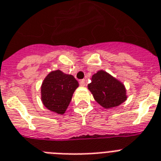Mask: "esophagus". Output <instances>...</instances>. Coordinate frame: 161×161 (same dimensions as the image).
Returning a JSON list of instances; mask_svg holds the SVG:
<instances>
[{"label":"esophagus","instance_id":"obj_1","mask_svg":"<svg viewBox=\"0 0 161 161\" xmlns=\"http://www.w3.org/2000/svg\"><path fill=\"white\" fill-rule=\"evenodd\" d=\"M80 85L81 86H85L86 85V80H80Z\"/></svg>","mask_w":161,"mask_h":161}]
</instances>
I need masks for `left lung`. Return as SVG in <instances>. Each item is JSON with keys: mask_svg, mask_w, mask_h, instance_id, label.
I'll list each match as a JSON object with an SVG mask.
<instances>
[{"mask_svg": "<svg viewBox=\"0 0 161 161\" xmlns=\"http://www.w3.org/2000/svg\"><path fill=\"white\" fill-rule=\"evenodd\" d=\"M88 89L97 103L105 108L119 106L127 99L124 86L106 71H99L93 75Z\"/></svg>", "mask_w": 161, "mask_h": 161, "instance_id": "left-lung-1", "label": "left lung"}]
</instances>
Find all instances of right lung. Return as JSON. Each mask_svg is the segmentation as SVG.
Returning a JSON list of instances; mask_svg holds the SVG:
<instances>
[{"label":"right lung","instance_id":"right-lung-1","mask_svg":"<svg viewBox=\"0 0 161 161\" xmlns=\"http://www.w3.org/2000/svg\"><path fill=\"white\" fill-rule=\"evenodd\" d=\"M78 86V81L73 75H66L59 70L52 71L41 86L42 103L47 109L63 114Z\"/></svg>","mask_w":161,"mask_h":161}]
</instances>
